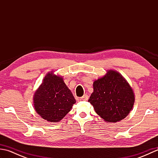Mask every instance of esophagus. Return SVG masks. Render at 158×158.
<instances>
[{
	"mask_svg": "<svg viewBox=\"0 0 158 158\" xmlns=\"http://www.w3.org/2000/svg\"><path fill=\"white\" fill-rule=\"evenodd\" d=\"M88 100V96L87 94H84L82 97L80 98V100H81V101H85V100Z\"/></svg>",
	"mask_w": 158,
	"mask_h": 158,
	"instance_id": "34e87169",
	"label": "esophagus"
}]
</instances>
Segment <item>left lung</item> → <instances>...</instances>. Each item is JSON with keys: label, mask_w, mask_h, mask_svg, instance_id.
Returning <instances> with one entry per match:
<instances>
[{"label": "left lung", "mask_w": 158, "mask_h": 158, "mask_svg": "<svg viewBox=\"0 0 158 158\" xmlns=\"http://www.w3.org/2000/svg\"><path fill=\"white\" fill-rule=\"evenodd\" d=\"M93 88L88 102L105 122H118L126 118L132 110L135 93L119 72L108 70L105 75L94 81Z\"/></svg>", "instance_id": "1"}]
</instances>
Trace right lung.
I'll list each match as a JSON object with an SVG mask.
<instances>
[{
  "mask_svg": "<svg viewBox=\"0 0 158 158\" xmlns=\"http://www.w3.org/2000/svg\"><path fill=\"white\" fill-rule=\"evenodd\" d=\"M35 109L43 119L49 122H58L76 102L71 91L62 76L53 71L47 73L33 96Z\"/></svg>",
  "mask_w": 158,
  "mask_h": 158,
  "instance_id": "add662e5",
  "label": "right lung"
}]
</instances>
